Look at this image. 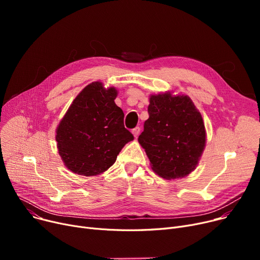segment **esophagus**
<instances>
[{"mask_svg": "<svg viewBox=\"0 0 260 260\" xmlns=\"http://www.w3.org/2000/svg\"><path fill=\"white\" fill-rule=\"evenodd\" d=\"M140 131H141V129H140V127H139V126H137V127H135V128H134V129L132 131V133L134 134V136H135V137H136V138H137V137H138V135L140 134Z\"/></svg>", "mask_w": 260, "mask_h": 260, "instance_id": "obj_1", "label": "esophagus"}]
</instances>
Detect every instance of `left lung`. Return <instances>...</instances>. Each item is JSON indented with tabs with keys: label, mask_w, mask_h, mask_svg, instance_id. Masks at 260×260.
Wrapping results in <instances>:
<instances>
[{
	"label": "left lung",
	"mask_w": 260,
	"mask_h": 260,
	"mask_svg": "<svg viewBox=\"0 0 260 260\" xmlns=\"http://www.w3.org/2000/svg\"><path fill=\"white\" fill-rule=\"evenodd\" d=\"M148 119L138 141L153 171L165 179L193 172L206 146V128L196 106L184 94H152Z\"/></svg>",
	"instance_id": "8db88e82"
}]
</instances>
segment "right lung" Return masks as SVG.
I'll return each mask as SVG.
<instances>
[{"label":"right lung","instance_id":"obj_1","mask_svg":"<svg viewBox=\"0 0 260 260\" xmlns=\"http://www.w3.org/2000/svg\"><path fill=\"white\" fill-rule=\"evenodd\" d=\"M117 89L92 82L73 101L57 127L56 140L65 167L75 174L94 176L111 168L121 149L134 139L116 105Z\"/></svg>","mask_w":260,"mask_h":260}]
</instances>
